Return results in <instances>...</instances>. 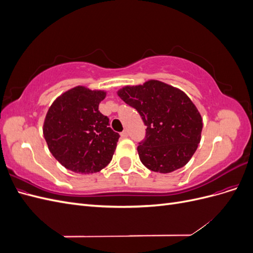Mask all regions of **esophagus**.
Returning a JSON list of instances; mask_svg holds the SVG:
<instances>
[{
	"instance_id": "esophagus-1",
	"label": "esophagus",
	"mask_w": 253,
	"mask_h": 253,
	"mask_svg": "<svg viewBox=\"0 0 253 253\" xmlns=\"http://www.w3.org/2000/svg\"><path fill=\"white\" fill-rule=\"evenodd\" d=\"M120 136H121V138H126V137L128 136V134H127L126 131H124V132L120 134Z\"/></svg>"
}]
</instances>
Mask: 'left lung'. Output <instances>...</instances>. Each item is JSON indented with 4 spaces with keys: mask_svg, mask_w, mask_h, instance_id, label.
<instances>
[{
    "mask_svg": "<svg viewBox=\"0 0 253 253\" xmlns=\"http://www.w3.org/2000/svg\"><path fill=\"white\" fill-rule=\"evenodd\" d=\"M147 126L137 151L141 163L158 173L186 166L201 141L203 119L192 100L177 87L158 80L126 85L117 91Z\"/></svg>",
    "mask_w": 253,
    "mask_h": 253,
    "instance_id": "1",
    "label": "left lung"
}]
</instances>
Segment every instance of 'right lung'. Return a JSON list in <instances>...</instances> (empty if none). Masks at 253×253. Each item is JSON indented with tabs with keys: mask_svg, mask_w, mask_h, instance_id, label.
I'll use <instances>...</instances> for the list:
<instances>
[{
	"mask_svg": "<svg viewBox=\"0 0 253 253\" xmlns=\"http://www.w3.org/2000/svg\"><path fill=\"white\" fill-rule=\"evenodd\" d=\"M105 96L103 89L78 85L61 94L48 109L44 138L52 156L66 169L93 174L112 160L119 134L98 110Z\"/></svg>",
	"mask_w": 253,
	"mask_h": 253,
	"instance_id": "obj_1",
	"label": "right lung"
}]
</instances>
